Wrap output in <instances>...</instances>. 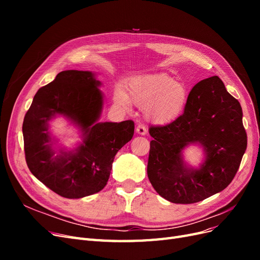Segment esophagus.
I'll list each match as a JSON object with an SVG mask.
<instances>
[{
	"mask_svg": "<svg viewBox=\"0 0 260 260\" xmlns=\"http://www.w3.org/2000/svg\"><path fill=\"white\" fill-rule=\"evenodd\" d=\"M136 130H137L138 135H141V136H144V135H146V133H147V129H146V127H145L143 123H139Z\"/></svg>",
	"mask_w": 260,
	"mask_h": 260,
	"instance_id": "1",
	"label": "esophagus"
}]
</instances>
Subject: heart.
Here are the masks:
<instances>
[{"label": "heart", "instance_id": "obj_1", "mask_svg": "<svg viewBox=\"0 0 260 260\" xmlns=\"http://www.w3.org/2000/svg\"><path fill=\"white\" fill-rule=\"evenodd\" d=\"M129 99L137 105L144 106L148 120L165 124L181 115L187 102L185 86L165 74L144 75L133 78L127 85V94L118 88L114 101L122 107L129 106Z\"/></svg>", "mask_w": 260, "mask_h": 260}]
</instances>
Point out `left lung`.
Returning a JSON list of instances; mask_svg holds the SVG:
<instances>
[{"label": "left lung", "mask_w": 260, "mask_h": 260, "mask_svg": "<svg viewBox=\"0 0 260 260\" xmlns=\"http://www.w3.org/2000/svg\"><path fill=\"white\" fill-rule=\"evenodd\" d=\"M242 107L214 76L193 86L184 113L165 125H151L147 176L161 198L193 204L231 183L246 151ZM188 143H201L207 160L200 170L187 169L180 156Z\"/></svg>", "instance_id": "1"}]
</instances>
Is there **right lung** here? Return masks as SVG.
Segmentation results:
<instances>
[{
  "mask_svg": "<svg viewBox=\"0 0 260 260\" xmlns=\"http://www.w3.org/2000/svg\"><path fill=\"white\" fill-rule=\"evenodd\" d=\"M101 82L91 72L65 70L38 90L23 118L28 168L38 180L66 199H81L103 190L117 152L132 139L135 122H98L103 106ZM62 114L83 131V144L54 155L48 121Z\"/></svg>",
  "mask_w": 260,
  "mask_h": 260,
  "instance_id": "add662e5",
  "label": "right lung"
}]
</instances>
